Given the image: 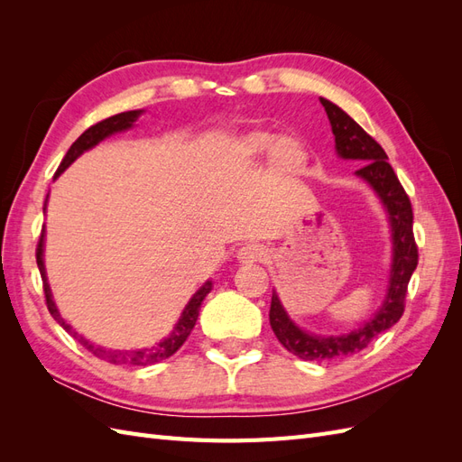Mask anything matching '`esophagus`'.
Returning <instances> with one entry per match:
<instances>
[{
	"mask_svg": "<svg viewBox=\"0 0 462 462\" xmlns=\"http://www.w3.org/2000/svg\"><path fill=\"white\" fill-rule=\"evenodd\" d=\"M265 256H268V250H265L262 245H245L239 248V258L243 263H254V262H263Z\"/></svg>",
	"mask_w": 462,
	"mask_h": 462,
	"instance_id": "esophagus-1",
	"label": "esophagus"
}]
</instances>
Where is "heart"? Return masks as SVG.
<instances>
[{"mask_svg": "<svg viewBox=\"0 0 462 462\" xmlns=\"http://www.w3.org/2000/svg\"><path fill=\"white\" fill-rule=\"evenodd\" d=\"M241 150L246 158H260L272 152L273 171L283 177H300L309 165V152L295 136L277 138L268 131H253L243 138Z\"/></svg>", "mask_w": 462, "mask_h": 462, "instance_id": "1", "label": "heart"}]
</instances>
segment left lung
<instances>
[{
    "mask_svg": "<svg viewBox=\"0 0 462 462\" xmlns=\"http://www.w3.org/2000/svg\"><path fill=\"white\" fill-rule=\"evenodd\" d=\"M319 102L329 117L337 153L346 160L365 162V165L356 170V175L368 180L387 208L391 229H393V268H391L389 292L382 310L366 326L348 335H339V337H333V335L331 337H318V335L299 329L287 318L282 302H279L273 292L270 306L272 329L279 343L289 353L297 355L302 360H331L360 353L377 335L395 326L404 312V299H407L411 275L418 265V246L412 233L414 216L411 199L404 192L393 167L389 165L387 153L341 107L331 104L329 100H324V97H319Z\"/></svg>",
    "mask_w": 462,
    "mask_h": 462,
    "instance_id": "left-lung-1",
    "label": "left lung"
}]
</instances>
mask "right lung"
I'll use <instances>...</instances> for the list:
<instances>
[{
	"mask_svg": "<svg viewBox=\"0 0 462 462\" xmlns=\"http://www.w3.org/2000/svg\"><path fill=\"white\" fill-rule=\"evenodd\" d=\"M141 116V111H123V114H117V116H111L104 121H97L96 125H92V127H88L85 133H82L77 141L71 144V148L67 150L65 158L61 160L58 171H55V177H58L61 171H65V167L71 165L82 152L85 150H90L92 146H96L100 141H104L106 136L114 134V133H119V131H125L129 129L131 125L136 121V117ZM42 253H44V229H42L40 233V239H38V245H36V263H38V270H40V275H42V282H44V297H46V306L50 314L53 316V319L58 321V324L67 331L71 333L73 337L85 346L88 348V351L102 358L106 362H109V365H123V366H150V365H156V362L160 360H165L170 358L171 355H175L180 345H183L187 341V337L190 335L194 324H197L199 319V312H200V304L202 300L206 299V295L209 291H212V282H208L200 287V291L197 292L190 299V302L187 304V309L183 310V316H180L179 324L175 326L173 333L167 337L165 341H162L160 345L152 346V348H141V351H109V348H104V346H96L92 345L90 341H87L82 335H79L71 326L67 324V321L61 318V314L58 312V309H55V304L51 300V292H50V285H48V279H46V270H44V260H42Z\"/></svg>",
	"mask_w": 462,
	"mask_h": 462,
	"instance_id": "right-lung-1",
	"label": "right lung"
}]
</instances>
